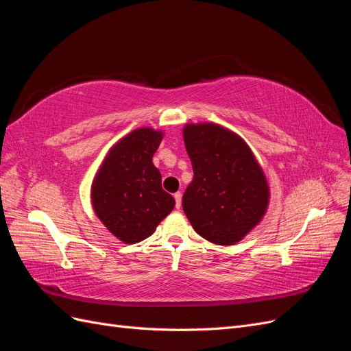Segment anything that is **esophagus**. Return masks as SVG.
Listing matches in <instances>:
<instances>
[{
    "mask_svg": "<svg viewBox=\"0 0 351 351\" xmlns=\"http://www.w3.org/2000/svg\"><path fill=\"white\" fill-rule=\"evenodd\" d=\"M174 199H176V208L180 209V206H182V193L180 192L174 193Z\"/></svg>",
    "mask_w": 351,
    "mask_h": 351,
    "instance_id": "34e87169",
    "label": "esophagus"
}]
</instances>
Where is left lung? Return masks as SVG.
I'll return each instance as SVG.
<instances>
[{
    "label": "left lung",
    "instance_id": "8db88e82",
    "mask_svg": "<svg viewBox=\"0 0 351 351\" xmlns=\"http://www.w3.org/2000/svg\"><path fill=\"white\" fill-rule=\"evenodd\" d=\"M193 180L183 209L200 237L231 246L256 227L269 205V186L249 145L215 123L186 124Z\"/></svg>",
    "mask_w": 351,
    "mask_h": 351
}]
</instances>
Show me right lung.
I'll return each mask as SVG.
<instances>
[{
    "label": "right lung",
    "mask_w": 351,
    "mask_h": 351,
    "mask_svg": "<svg viewBox=\"0 0 351 351\" xmlns=\"http://www.w3.org/2000/svg\"><path fill=\"white\" fill-rule=\"evenodd\" d=\"M164 133L141 127L117 142L92 182L95 214L110 232L125 244L154 234L158 224L176 206L161 186V173L152 156Z\"/></svg>",
    "instance_id": "1"
}]
</instances>
